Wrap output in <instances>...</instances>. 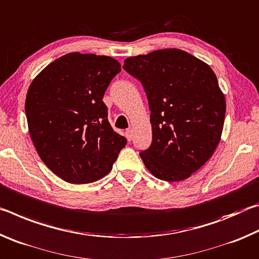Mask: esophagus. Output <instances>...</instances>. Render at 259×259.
<instances>
[{
	"label": "esophagus",
	"instance_id": "esophagus-1",
	"mask_svg": "<svg viewBox=\"0 0 259 259\" xmlns=\"http://www.w3.org/2000/svg\"><path fill=\"white\" fill-rule=\"evenodd\" d=\"M133 135H134V133H133V130H131V129H128L125 131V137H126V139L129 140V142L131 139H133Z\"/></svg>",
	"mask_w": 259,
	"mask_h": 259
}]
</instances>
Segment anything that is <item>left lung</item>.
I'll return each instance as SVG.
<instances>
[{"label":"left lung","mask_w":259,"mask_h":259,"mask_svg":"<svg viewBox=\"0 0 259 259\" xmlns=\"http://www.w3.org/2000/svg\"><path fill=\"white\" fill-rule=\"evenodd\" d=\"M123 68L142 82L153 140L140 157L153 176L181 182L198 171L221 142L226 102L208 64L181 49L129 57Z\"/></svg>","instance_id":"8db88e82"}]
</instances>
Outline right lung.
Listing matches in <instances>:
<instances>
[{
    "instance_id": "obj_1",
    "label": "right lung",
    "mask_w": 259,
    "mask_h": 259,
    "mask_svg": "<svg viewBox=\"0 0 259 259\" xmlns=\"http://www.w3.org/2000/svg\"><path fill=\"white\" fill-rule=\"evenodd\" d=\"M120 71L112 57L71 52L30 83L25 102L30 138L43 163L63 181L88 184L105 177L125 146L103 102Z\"/></svg>"
}]
</instances>
